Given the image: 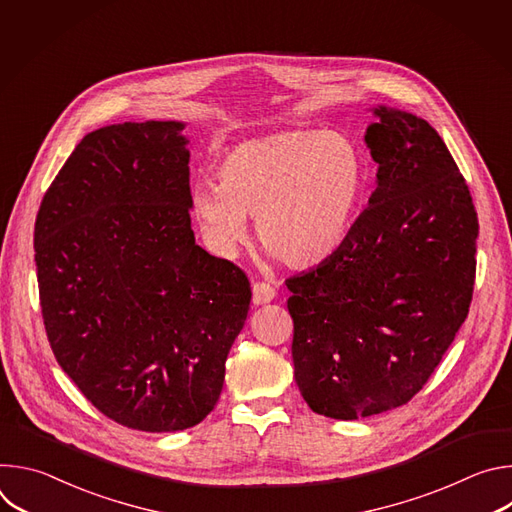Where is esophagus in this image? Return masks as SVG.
Masks as SVG:
<instances>
[{
	"label": "esophagus",
	"mask_w": 512,
	"mask_h": 512,
	"mask_svg": "<svg viewBox=\"0 0 512 512\" xmlns=\"http://www.w3.org/2000/svg\"><path fill=\"white\" fill-rule=\"evenodd\" d=\"M273 300H275V289L269 283H263V281L253 283V304L255 306H263Z\"/></svg>",
	"instance_id": "1"
}]
</instances>
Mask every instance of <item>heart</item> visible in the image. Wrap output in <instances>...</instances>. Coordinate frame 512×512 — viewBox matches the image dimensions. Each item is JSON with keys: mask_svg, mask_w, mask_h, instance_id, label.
I'll list each match as a JSON object with an SVG mask.
<instances>
[{"mask_svg": "<svg viewBox=\"0 0 512 512\" xmlns=\"http://www.w3.org/2000/svg\"><path fill=\"white\" fill-rule=\"evenodd\" d=\"M216 186L198 184L190 210L206 247L233 259L255 218L259 243L291 269L326 263L344 245L362 192V164L336 133L277 131L227 150Z\"/></svg>", "mask_w": 512, "mask_h": 512, "instance_id": "heart-1", "label": "heart"}]
</instances>
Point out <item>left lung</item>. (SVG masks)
Instances as JSON below:
<instances>
[{"label":"left lung","instance_id":"obj_1","mask_svg":"<svg viewBox=\"0 0 512 512\" xmlns=\"http://www.w3.org/2000/svg\"><path fill=\"white\" fill-rule=\"evenodd\" d=\"M371 111L369 208L336 255L285 281L300 393L344 421L401 407L427 383L468 316L476 273L478 218L444 139L413 113Z\"/></svg>","mask_w":512,"mask_h":512}]
</instances>
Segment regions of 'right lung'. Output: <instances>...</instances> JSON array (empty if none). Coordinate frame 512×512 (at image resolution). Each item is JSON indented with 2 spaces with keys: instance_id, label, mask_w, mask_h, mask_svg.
I'll return each instance as SVG.
<instances>
[{
  "instance_id": "obj_1",
  "label": "right lung",
  "mask_w": 512,
  "mask_h": 512,
  "mask_svg": "<svg viewBox=\"0 0 512 512\" xmlns=\"http://www.w3.org/2000/svg\"><path fill=\"white\" fill-rule=\"evenodd\" d=\"M184 127L127 121L85 135L34 229L58 364L103 415L150 433L214 409L251 304L247 275L196 245Z\"/></svg>"
}]
</instances>
